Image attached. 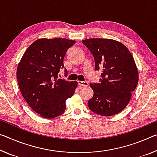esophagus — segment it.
Returning <instances> with one entry per match:
<instances>
[{
	"label": "esophagus",
	"instance_id": "34e87169",
	"mask_svg": "<svg viewBox=\"0 0 157 157\" xmlns=\"http://www.w3.org/2000/svg\"><path fill=\"white\" fill-rule=\"evenodd\" d=\"M78 83L79 86H84H84H87L89 85V83L86 81H78Z\"/></svg>",
	"mask_w": 157,
	"mask_h": 157
}]
</instances>
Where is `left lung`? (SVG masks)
Returning a JSON list of instances; mask_svg holds the SVG:
<instances>
[{
	"instance_id": "left-lung-1",
	"label": "left lung",
	"mask_w": 157,
	"mask_h": 157,
	"mask_svg": "<svg viewBox=\"0 0 157 157\" xmlns=\"http://www.w3.org/2000/svg\"><path fill=\"white\" fill-rule=\"evenodd\" d=\"M82 43L93 55L95 70H101L100 83L90 84L94 96L90 110L101 116L122 111L138 82V71L132 54L124 44L112 39L90 38Z\"/></svg>"
}]
</instances>
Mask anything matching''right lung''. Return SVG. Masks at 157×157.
Here are the masks:
<instances>
[{
  "instance_id": "add662e5",
  "label": "right lung",
  "mask_w": 157,
  "mask_h": 157,
  "mask_svg": "<svg viewBox=\"0 0 157 157\" xmlns=\"http://www.w3.org/2000/svg\"><path fill=\"white\" fill-rule=\"evenodd\" d=\"M75 43L66 38L38 39L28 47L17 66L22 96L32 110L44 118L63 114L66 101L71 98L78 86L77 81L58 78L66 52Z\"/></svg>"
}]
</instances>
